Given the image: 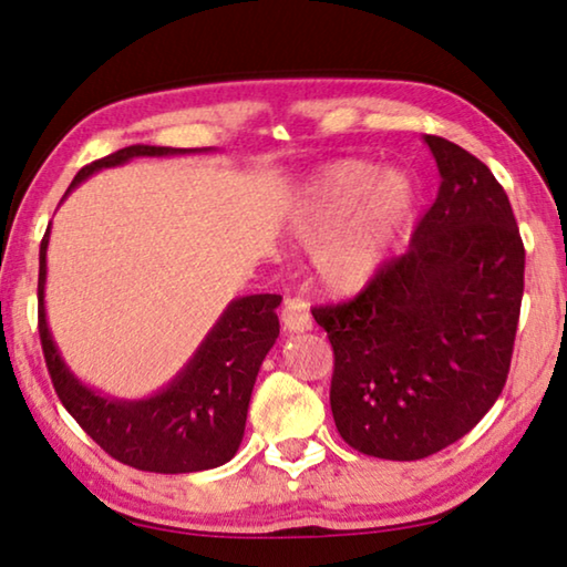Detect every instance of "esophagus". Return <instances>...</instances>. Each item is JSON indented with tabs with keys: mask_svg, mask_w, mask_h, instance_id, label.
<instances>
[{
	"mask_svg": "<svg viewBox=\"0 0 567 567\" xmlns=\"http://www.w3.org/2000/svg\"><path fill=\"white\" fill-rule=\"evenodd\" d=\"M282 326L290 333H306L312 328V316L306 300L290 298L282 308Z\"/></svg>",
	"mask_w": 567,
	"mask_h": 567,
	"instance_id": "34e87169",
	"label": "esophagus"
}]
</instances>
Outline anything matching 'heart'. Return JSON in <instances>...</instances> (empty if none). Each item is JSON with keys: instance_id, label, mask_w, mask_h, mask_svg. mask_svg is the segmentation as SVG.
<instances>
[{"instance_id": "obj_1", "label": "heart", "mask_w": 567, "mask_h": 567, "mask_svg": "<svg viewBox=\"0 0 567 567\" xmlns=\"http://www.w3.org/2000/svg\"><path fill=\"white\" fill-rule=\"evenodd\" d=\"M417 185L400 167L336 159L312 173L290 206V231L318 247V277L328 290L351 295L390 265L415 216Z\"/></svg>"}]
</instances>
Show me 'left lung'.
Instances as JSON below:
<instances>
[{
    "label": "left lung",
    "instance_id": "1",
    "mask_svg": "<svg viewBox=\"0 0 567 567\" xmlns=\"http://www.w3.org/2000/svg\"><path fill=\"white\" fill-rule=\"evenodd\" d=\"M422 140L441 188L408 255L353 300L312 310L333 346L338 433L386 461L427 458L494 408L525 292V247L499 181L453 142Z\"/></svg>",
    "mask_w": 567,
    "mask_h": 567
}]
</instances>
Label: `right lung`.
<instances>
[{
  "instance_id": "1",
  "label": "right lung",
  "mask_w": 567,
  "mask_h": 567,
  "mask_svg": "<svg viewBox=\"0 0 567 567\" xmlns=\"http://www.w3.org/2000/svg\"><path fill=\"white\" fill-rule=\"evenodd\" d=\"M206 150H177L130 145L114 155L81 167L71 193L104 167L130 163L134 157H175ZM50 226L40 244L38 328L45 364L63 408L73 420L126 466L152 473H196L224 466L239 451L251 390L259 367L280 336V295H244L231 300L214 328L163 390L140 400H122L81 382L65 364L45 312Z\"/></svg>"
}]
</instances>
